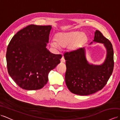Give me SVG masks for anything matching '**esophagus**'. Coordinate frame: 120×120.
I'll use <instances>...</instances> for the list:
<instances>
[{
	"label": "esophagus",
	"instance_id": "1",
	"mask_svg": "<svg viewBox=\"0 0 120 120\" xmlns=\"http://www.w3.org/2000/svg\"><path fill=\"white\" fill-rule=\"evenodd\" d=\"M60 61H61V63H64V62H65V60L64 58V57H63V56H62V57L61 58V59Z\"/></svg>",
	"mask_w": 120,
	"mask_h": 120
}]
</instances>
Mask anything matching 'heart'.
Wrapping results in <instances>:
<instances>
[{
  "mask_svg": "<svg viewBox=\"0 0 120 120\" xmlns=\"http://www.w3.org/2000/svg\"><path fill=\"white\" fill-rule=\"evenodd\" d=\"M87 39V37L85 33L79 31L60 33L57 35V41L54 39L50 40V44L55 48H59L60 46L66 47L68 45L69 50L75 51L85 44Z\"/></svg>",
  "mask_w": 120,
  "mask_h": 120,
  "instance_id": "1",
  "label": "heart"
}]
</instances>
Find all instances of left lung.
<instances>
[{
    "mask_svg": "<svg viewBox=\"0 0 120 120\" xmlns=\"http://www.w3.org/2000/svg\"><path fill=\"white\" fill-rule=\"evenodd\" d=\"M93 41L103 43L106 48V58L101 65L89 64L86 58L84 48L64 53L67 67L65 83L68 90L74 94L88 95L101 90L112 73L113 49L110 41L96 30Z\"/></svg>",
    "mask_w": 120,
    "mask_h": 120,
    "instance_id": "8db88e82",
    "label": "left lung"
}]
</instances>
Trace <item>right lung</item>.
<instances>
[{
	"mask_svg": "<svg viewBox=\"0 0 120 120\" xmlns=\"http://www.w3.org/2000/svg\"><path fill=\"white\" fill-rule=\"evenodd\" d=\"M51 26L30 25L19 30L8 46L6 60L8 73L19 87L27 90L42 88L48 75L62 57L46 48Z\"/></svg>",
	"mask_w": 120,
	"mask_h": 120,
	"instance_id": "obj_1",
	"label": "right lung"
}]
</instances>
